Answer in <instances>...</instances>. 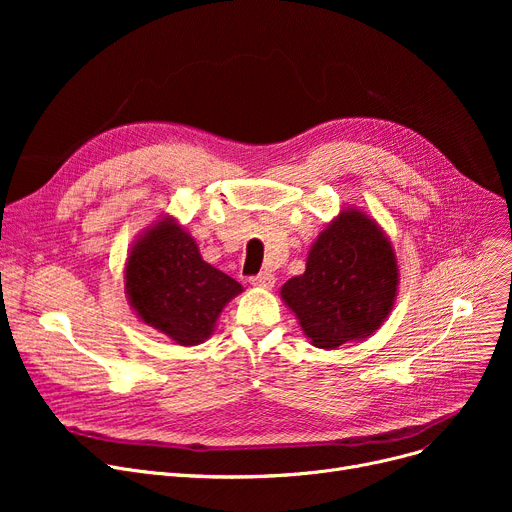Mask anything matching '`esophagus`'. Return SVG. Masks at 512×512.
I'll return each mask as SVG.
<instances>
[{
	"mask_svg": "<svg viewBox=\"0 0 512 512\" xmlns=\"http://www.w3.org/2000/svg\"><path fill=\"white\" fill-rule=\"evenodd\" d=\"M251 284L257 286V288H272L276 284V278L270 272H261V274L251 278Z\"/></svg>",
	"mask_w": 512,
	"mask_h": 512,
	"instance_id": "34e87169",
	"label": "esophagus"
}]
</instances>
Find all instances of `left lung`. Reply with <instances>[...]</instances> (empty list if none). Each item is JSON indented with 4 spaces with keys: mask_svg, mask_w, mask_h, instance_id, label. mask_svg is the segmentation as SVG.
<instances>
[{
    "mask_svg": "<svg viewBox=\"0 0 512 512\" xmlns=\"http://www.w3.org/2000/svg\"><path fill=\"white\" fill-rule=\"evenodd\" d=\"M392 242L371 215L342 209L319 232L305 274L290 278L280 297L313 346L338 348L369 338L390 315L398 290Z\"/></svg>",
    "mask_w": 512,
    "mask_h": 512,
    "instance_id": "1",
    "label": "left lung"
}]
</instances>
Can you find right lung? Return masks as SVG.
<instances>
[{"mask_svg":"<svg viewBox=\"0 0 512 512\" xmlns=\"http://www.w3.org/2000/svg\"><path fill=\"white\" fill-rule=\"evenodd\" d=\"M124 280L137 317L180 346L205 342L222 309L242 292L234 278L203 261L195 238L172 215L134 240Z\"/></svg>","mask_w":512,"mask_h":512,"instance_id":"1","label":"right lung"}]
</instances>
